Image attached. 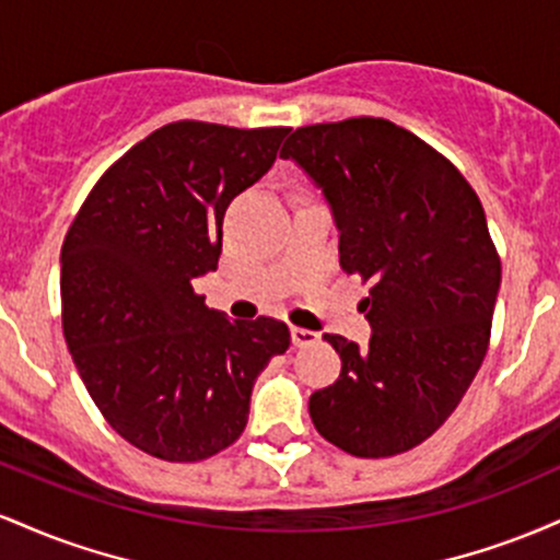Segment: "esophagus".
<instances>
[{
  "instance_id": "obj_1",
  "label": "esophagus",
  "mask_w": 560,
  "mask_h": 560,
  "mask_svg": "<svg viewBox=\"0 0 560 560\" xmlns=\"http://www.w3.org/2000/svg\"><path fill=\"white\" fill-rule=\"evenodd\" d=\"M318 342V334L311 329H302V326H292V345L294 347H311Z\"/></svg>"
}]
</instances>
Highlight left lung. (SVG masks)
Instances as JSON below:
<instances>
[{
	"label": "left lung",
	"mask_w": 560,
	"mask_h": 560,
	"mask_svg": "<svg viewBox=\"0 0 560 560\" xmlns=\"http://www.w3.org/2000/svg\"><path fill=\"white\" fill-rule=\"evenodd\" d=\"M281 158L324 189L339 266L369 284L371 342H326L342 374L311 395L318 434L355 458H389L429 440L471 387L490 347L500 255L464 173L384 118L302 126Z\"/></svg>",
	"instance_id": "8db88e82"
}]
</instances>
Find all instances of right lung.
Returning <instances> with one entry per match:
<instances>
[{
  "label": "right lung",
  "mask_w": 560,
  "mask_h": 560,
  "mask_svg": "<svg viewBox=\"0 0 560 560\" xmlns=\"http://www.w3.org/2000/svg\"><path fill=\"white\" fill-rule=\"evenodd\" d=\"M287 126L176 120L100 176L60 253L62 334L105 421L152 458L197 464L240 440L284 320H229L191 281L218 268L223 215L273 165Z\"/></svg>",
  "instance_id": "obj_1"
}]
</instances>
